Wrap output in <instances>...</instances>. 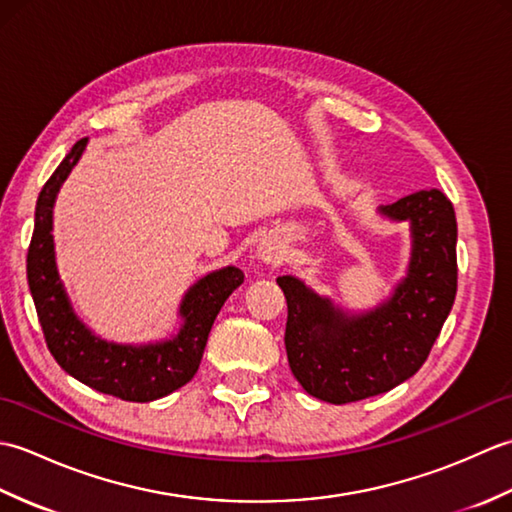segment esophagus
Returning a JSON list of instances; mask_svg holds the SVG:
<instances>
[{
  "label": "esophagus",
  "instance_id": "esophagus-1",
  "mask_svg": "<svg viewBox=\"0 0 512 512\" xmlns=\"http://www.w3.org/2000/svg\"><path fill=\"white\" fill-rule=\"evenodd\" d=\"M257 255H259V259H262L264 264L277 266V264L284 262V246H281L279 239L268 237V239H264L262 244H259Z\"/></svg>",
  "mask_w": 512,
  "mask_h": 512
}]
</instances>
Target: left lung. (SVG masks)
<instances>
[{"label":"left lung","instance_id":"8db88e82","mask_svg":"<svg viewBox=\"0 0 512 512\" xmlns=\"http://www.w3.org/2000/svg\"><path fill=\"white\" fill-rule=\"evenodd\" d=\"M380 213L411 224V259L407 277L374 310L347 314L297 277L277 279L288 301L292 374L310 396L332 405L385 394L416 374L458 290V222L447 195L418 191Z\"/></svg>","mask_w":512,"mask_h":512}]
</instances>
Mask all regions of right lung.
<instances>
[{
	"label": "right lung",
	"instance_id": "add662e5",
	"mask_svg": "<svg viewBox=\"0 0 512 512\" xmlns=\"http://www.w3.org/2000/svg\"><path fill=\"white\" fill-rule=\"evenodd\" d=\"M88 138H81L57 171L43 184L35 209L26 273L48 350L65 372L101 394L129 402H149L187 385L202 361L206 339L217 312L231 292L242 286L244 273L226 266L193 284L180 303V332L149 345H118L96 336L72 310L54 262L52 206L63 180L79 162Z\"/></svg>",
	"mask_w": 512,
	"mask_h": 512
}]
</instances>
